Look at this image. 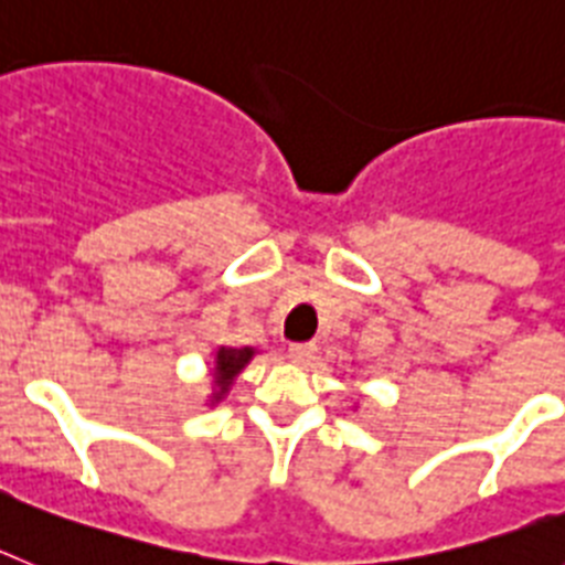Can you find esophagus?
I'll use <instances>...</instances> for the list:
<instances>
[{"label": "esophagus", "mask_w": 565, "mask_h": 565, "mask_svg": "<svg viewBox=\"0 0 565 565\" xmlns=\"http://www.w3.org/2000/svg\"><path fill=\"white\" fill-rule=\"evenodd\" d=\"M287 352L296 364H310L312 355H316V343H289Z\"/></svg>", "instance_id": "esophagus-1"}]
</instances>
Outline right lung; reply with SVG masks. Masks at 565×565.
<instances>
[{
    "label": "right lung",
    "instance_id": "1",
    "mask_svg": "<svg viewBox=\"0 0 565 565\" xmlns=\"http://www.w3.org/2000/svg\"><path fill=\"white\" fill-rule=\"evenodd\" d=\"M255 350H249V347H218L215 350V358H213V370H210V386H213V392L207 395L210 406H215L218 401L227 398L230 386L235 384V377L242 375L244 366L253 361Z\"/></svg>",
    "mask_w": 565,
    "mask_h": 565
}]
</instances>
